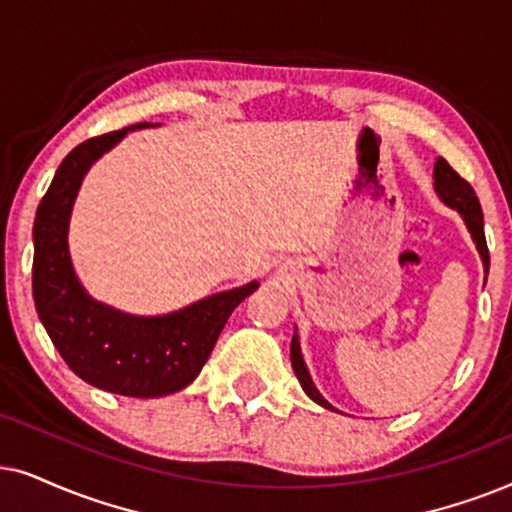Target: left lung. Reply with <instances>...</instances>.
<instances>
[{"label":"left lung","mask_w":512,"mask_h":512,"mask_svg":"<svg viewBox=\"0 0 512 512\" xmlns=\"http://www.w3.org/2000/svg\"><path fill=\"white\" fill-rule=\"evenodd\" d=\"M433 180H435V192L442 201L447 203L449 208L459 210L463 222H466V227L470 231V236H473L475 245H478V252L482 257V264H485V274L489 271V250H487V238H485V220H482V208H480V201L478 196H475V189L468 185L463 177L456 173V170L449 166V163L438 156V161H435V168H433ZM290 360H292V370H295L299 384H302L304 393L309 395L313 403L327 407V410H335L323 395L318 393V388L313 386L311 381V374L306 370V363L302 358V349H299V337L297 332L292 335V344H290Z\"/></svg>","instance_id":"left-lung-1"}]
</instances>
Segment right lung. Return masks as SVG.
I'll return each instance as SVG.
<instances>
[{
	"label": "right lung",
	"instance_id": "1",
	"mask_svg": "<svg viewBox=\"0 0 512 512\" xmlns=\"http://www.w3.org/2000/svg\"><path fill=\"white\" fill-rule=\"evenodd\" d=\"M135 124L81 142L56 170L34 217L32 297L39 320L70 370L95 388L128 398H161L199 377L231 311L257 281L217 292L163 316H133L95 302L74 274L67 229L88 168Z\"/></svg>",
	"mask_w": 512,
	"mask_h": 512
}]
</instances>
